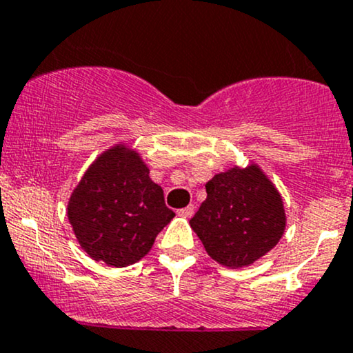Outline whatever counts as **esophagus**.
<instances>
[{"mask_svg":"<svg viewBox=\"0 0 353 353\" xmlns=\"http://www.w3.org/2000/svg\"><path fill=\"white\" fill-rule=\"evenodd\" d=\"M194 210H195L194 205H188V207H184V209L177 210V215H179V217H184V219H190L194 215Z\"/></svg>","mask_w":353,"mask_h":353,"instance_id":"34e87169","label":"esophagus"}]
</instances>
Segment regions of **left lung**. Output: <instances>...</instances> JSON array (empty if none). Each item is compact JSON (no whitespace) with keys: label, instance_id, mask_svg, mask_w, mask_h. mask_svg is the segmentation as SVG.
<instances>
[{"label":"left lung","instance_id":"obj_1","mask_svg":"<svg viewBox=\"0 0 353 353\" xmlns=\"http://www.w3.org/2000/svg\"><path fill=\"white\" fill-rule=\"evenodd\" d=\"M205 189L189 223L212 260L245 268L278 245L286 230L283 197L256 163L215 174Z\"/></svg>","mask_w":353,"mask_h":353}]
</instances>
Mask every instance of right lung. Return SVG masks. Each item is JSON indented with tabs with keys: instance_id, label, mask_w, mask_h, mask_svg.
Returning <instances> with one entry per match:
<instances>
[{
	"instance_id": "right-lung-1",
	"label": "right lung",
	"mask_w": 353,
	"mask_h": 353,
	"mask_svg": "<svg viewBox=\"0 0 353 353\" xmlns=\"http://www.w3.org/2000/svg\"><path fill=\"white\" fill-rule=\"evenodd\" d=\"M174 215L141 154L126 143L97 156L67 203V217L83 252L114 268L146 256Z\"/></svg>"
}]
</instances>
